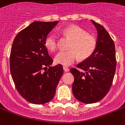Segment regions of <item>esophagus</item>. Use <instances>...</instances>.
<instances>
[{
  "mask_svg": "<svg viewBox=\"0 0 125 125\" xmlns=\"http://www.w3.org/2000/svg\"><path fill=\"white\" fill-rule=\"evenodd\" d=\"M63 71H64L65 72H68L69 71V69L66 66H63Z\"/></svg>",
  "mask_w": 125,
  "mask_h": 125,
  "instance_id": "1",
  "label": "esophagus"
}]
</instances>
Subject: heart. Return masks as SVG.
Returning a JSON list of instances; mask_svg holds the SVG:
<instances>
[{
    "mask_svg": "<svg viewBox=\"0 0 125 125\" xmlns=\"http://www.w3.org/2000/svg\"><path fill=\"white\" fill-rule=\"evenodd\" d=\"M61 33L63 36L70 38L67 51H60L54 57L57 64L69 66L78 58L85 60L92 55L97 47V41L92 35L87 34L85 30L76 25H71L63 28ZM45 45L49 51L54 52L58 47V38L54 34H49L45 38Z\"/></svg>",
    "mask_w": 125,
    "mask_h": 125,
    "instance_id": "heart-1",
    "label": "heart"
}]
</instances>
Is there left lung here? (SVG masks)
<instances>
[{"label": "left lung", "instance_id": "1", "mask_svg": "<svg viewBox=\"0 0 125 125\" xmlns=\"http://www.w3.org/2000/svg\"><path fill=\"white\" fill-rule=\"evenodd\" d=\"M97 47L91 56L70 70L74 76L73 93L82 103L92 104L103 99L110 89L116 68L114 42L106 29L94 21Z\"/></svg>", "mask_w": 125, "mask_h": 125}]
</instances>
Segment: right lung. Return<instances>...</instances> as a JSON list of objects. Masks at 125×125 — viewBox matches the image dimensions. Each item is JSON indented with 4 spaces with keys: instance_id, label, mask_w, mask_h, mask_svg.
Listing matches in <instances>:
<instances>
[{
    "instance_id": "1",
    "label": "right lung",
    "mask_w": 125,
    "mask_h": 125,
    "mask_svg": "<svg viewBox=\"0 0 125 125\" xmlns=\"http://www.w3.org/2000/svg\"><path fill=\"white\" fill-rule=\"evenodd\" d=\"M58 23L34 21L19 32L13 42L10 58L12 79L19 94L35 104L53 99L63 73L62 65L51 66L53 60L45 45V38Z\"/></svg>"
}]
</instances>
